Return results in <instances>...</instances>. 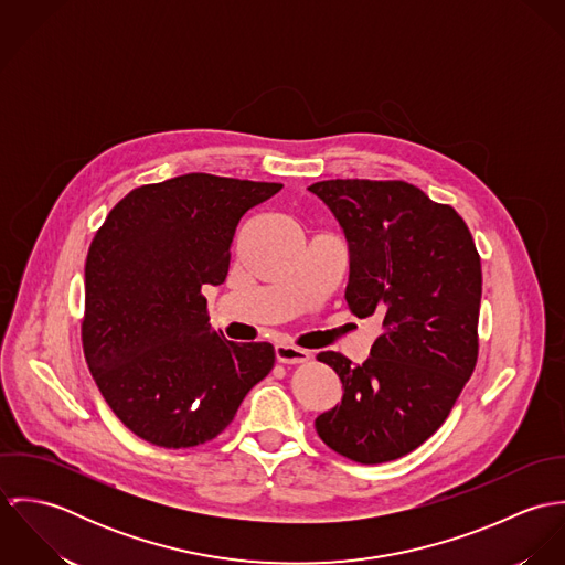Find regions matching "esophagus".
<instances>
[{
	"label": "esophagus",
	"mask_w": 565,
	"mask_h": 565,
	"mask_svg": "<svg viewBox=\"0 0 565 565\" xmlns=\"http://www.w3.org/2000/svg\"><path fill=\"white\" fill-rule=\"evenodd\" d=\"M276 359H278V363L296 365V363H307L311 359V354H309V350H302V348H296V345H289V343H278L276 345Z\"/></svg>",
	"instance_id": "34e87169"
}]
</instances>
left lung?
Instances as JSON below:
<instances>
[{
	"label": "left lung",
	"instance_id": "obj_1",
	"mask_svg": "<svg viewBox=\"0 0 565 565\" xmlns=\"http://www.w3.org/2000/svg\"><path fill=\"white\" fill-rule=\"evenodd\" d=\"M309 191L345 235L350 311L383 320L361 365L318 354L343 396L316 430L356 463L394 461L444 424L477 367L481 256L452 206L403 180H322Z\"/></svg>",
	"mask_w": 565,
	"mask_h": 565
}]
</instances>
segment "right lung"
I'll list each match as a JSON object with an SVG mask.
<instances>
[{
    "label": "right lung",
    "instance_id": "add662e5",
    "mask_svg": "<svg viewBox=\"0 0 565 565\" xmlns=\"http://www.w3.org/2000/svg\"><path fill=\"white\" fill-rule=\"evenodd\" d=\"M280 189L184 173L132 189L95 233L84 265V359L137 437L161 448L211 441L271 372V343H235L211 328L202 287L226 280L243 215Z\"/></svg>",
    "mask_w": 565,
    "mask_h": 565
}]
</instances>
